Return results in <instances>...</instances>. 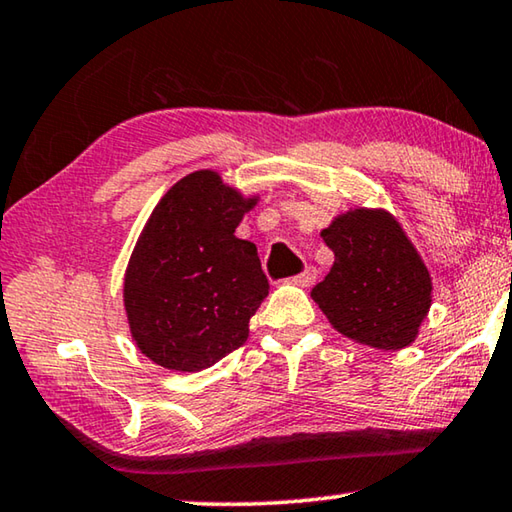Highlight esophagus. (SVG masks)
Masks as SVG:
<instances>
[{
	"label": "esophagus",
	"mask_w": 512,
	"mask_h": 512,
	"mask_svg": "<svg viewBox=\"0 0 512 512\" xmlns=\"http://www.w3.org/2000/svg\"><path fill=\"white\" fill-rule=\"evenodd\" d=\"M315 279H317V270H315V267H306L304 272L295 274L290 281L295 283V286H304V288H306V286H313Z\"/></svg>",
	"instance_id": "obj_1"
}]
</instances>
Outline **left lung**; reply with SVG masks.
Returning a JSON list of instances; mask_svg holds the SVG:
<instances>
[{"label":"left lung","mask_w":512,"mask_h":512,"mask_svg":"<svg viewBox=\"0 0 512 512\" xmlns=\"http://www.w3.org/2000/svg\"><path fill=\"white\" fill-rule=\"evenodd\" d=\"M322 238L335 263L311 297L329 322L363 345L408 347L431 308V276L395 217L356 208Z\"/></svg>","instance_id":"obj_1"}]
</instances>
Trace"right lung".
<instances>
[{"instance_id": "1", "label": "right lung", "mask_w": 512, "mask_h": 512, "mask_svg": "<svg viewBox=\"0 0 512 512\" xmlns=\"http://www.w3.org/2000/svg\"><path fill=\"white\" fill-rule=\"evenodd\" d=\"M256 199L211 170L165 192L133 249L124 306L133 340L156 365L199 372L245 345L270 283L236 229Z\"/></svg>"}]
</instances>
